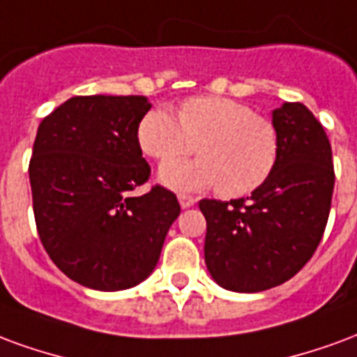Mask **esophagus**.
Segmentation results:
<instances>
[{"label": "esophagus", "instance_id": "1", "mask_svg": "<svg viewBox=\"0 0 357 357\" xmlns=\"http://www.w3.org/2000/svg\"><path fill=\"white\" fill-rule=\"evenodd\" d=\"M178 202H181L182 209H188V207H192V205L196 204V199L192 196H188V194H181V196H178Z\"/></svg>", "mask_w": 357, "mask_h": 357}]
</instances>
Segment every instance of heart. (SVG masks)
I'll use <instances>...</instances> for the list:
<instances>
[{
  "mask_svg": "<svg viewBox=\"0 0 357 357\" xmlns=\"http://www.w3.org/2000/svg\"><path fill=\"white\" fill-rule=\"evenodd\" d=\"M137 139L142 152L161 163L194 150L199 153L196 161L163 165L160 181L165 186L190 192L218 186L226 197L261 188L280 155L274 121L226 96L186 98L178 118L165 106H155L140 119Z\"/></svg>",
  "mask_w": 357,
  "mask_h": 357,
  "instance_id": "1",
  "label": "heart"
}]
</instances>
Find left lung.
Returning <instances> with one entry per match:
<instances>
[{
	"instance_id": "8db88e82",
	"label": "left lung",
	"mask_w": 357,
	"mask_h": 357,
	"mask_svg": "<svg viewBox=\"0 0 357 357\" xmlns=\"http://www.w3.org/2000/svg\"><path fill=\"white\" fill-rule=\"evenodd\" d=\"M280 137L274 173L251 196L202 199L205 264L220 287L259 293L282 285L310 261L331 211L335 169L329 139L304 104L272 112Z\"/></svg>"
}]
</instances>
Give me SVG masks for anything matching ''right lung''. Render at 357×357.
I'll return each mask as SVG.
<instances>
[{"label":"right lung","instance_id":"right-lung-1","mask_svg":"<svg viewBox=\"0 0 357 357\" xmlns=\"http://www.w3.org/2000/svg\"><path fill=\"white\" fill-rule=\"evenodd\" d=\"M146 96H72L38 127L30 160L33 217L51 261L79 285L121 291L146 280L181 215L150 176L137 131Z\"/></svg>","mask_w":357,"mask_h":357}]
</instances>
